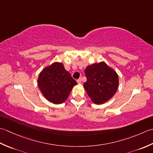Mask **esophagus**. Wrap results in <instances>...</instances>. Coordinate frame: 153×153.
Returning a JSON list of instances; mask_svg holds the SVG:
<instances>
[{
  "instance_id": "esophagus-1",
  "label": "esophagus",
  "mask_w": 153,
  "mask_h": 153,
  "mask_svg": "<svg viewBox=\"0 0 153 153\" xmlns=\"http://www.w3.org/2000/svg\"><path fill=\"white\" fill-rule=\"evenodd\" d=\"M76 81H77V82H78V83H79V84H80V83H81V79H78V80H77Z\"/></svg>"
}]
</instances>
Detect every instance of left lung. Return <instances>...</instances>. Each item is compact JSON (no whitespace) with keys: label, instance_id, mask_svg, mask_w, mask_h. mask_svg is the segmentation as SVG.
Instances as JSON below:
<instances>
[{"label":"left lung","instance_id":"obj_1","mask_svg":"<svg viewBox=\"0 0 153 153\" xmlns=\"http://www.w3.org/2000/svg\"><path fill=\"white\" fill-rule=\"evenodd\" d=\"M85 73L87 80L84 83V88L94 104H104L116 94L119 78L105 62L88 65Z\"/></svg>","mask_w":153,"mask_h":153}]
</instances>
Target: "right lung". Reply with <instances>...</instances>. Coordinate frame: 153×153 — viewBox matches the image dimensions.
Wrapping results in <instances>:
<instances>
[{
	"label": "right lung",
	"mask_w": 153,
	"mask_h": 153,
	"mask_svg": "<svg viewBox=\"0 0 153 153\" xmlns=\"http://www.w3.org/2000/svg\"><path fill=\"white\" fill-rule=\"evenodd\" d=\"M37 85L43 96L55 104L63 103L68 98L73 86L77 85L63 63L55 62L39 73Z\"/></svg>",
	"instance_id": "right-lung-1"
}]
</instances>
